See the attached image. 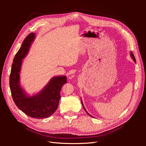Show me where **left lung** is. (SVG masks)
Segmentation results:
<instances>
[{
	"mask_svg": "<svg viewBox=\"0 0 146 146\" xmlns=\"http://www.w3.org/2000/svg\"><path fill=\"white\" fill-rule=\"evenodd\" d=\"M130 56H131V57L132 58V59L133 60V61H135V62L136 63V60H135V56H134V55H133V53H132L131 52H130ZM81 102H82V106H83V108H84V110H85V111L87 113V114H88V115H89L90 116H91V117H92L91 114H90L89 113H88V112H87V111L86 110V109H85V107H84V105H83V102H82V99H81Z\"/></svg>",
	"mask_w": 146,
	"mask_h": 146,
	"instance_id": "left-lung-1",
	"label": "left lung"
}]
</instances>
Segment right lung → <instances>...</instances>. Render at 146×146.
Here are the masks:
<instances>
[{"instance_id": "1", "label": "right lung", "mask_w": 146, "mask_h": 146, "mask_svg": "<svg viewBox=\"0 0 146 146\" xmlns=\"http://www.w3.org/2000/svg\"><path fill=\"white\" fill-rule=\"evenodd\" d=\"M35 37L34 33H30L16 54L10 76V88L17 108L31 117L42 119L50 116L55 112L61 98V87L67 81L66 76L52 77L42 90L32 96L27 93L21 86L20 72L23 60L28 55Z\"/></svg>"}]
</instances>
